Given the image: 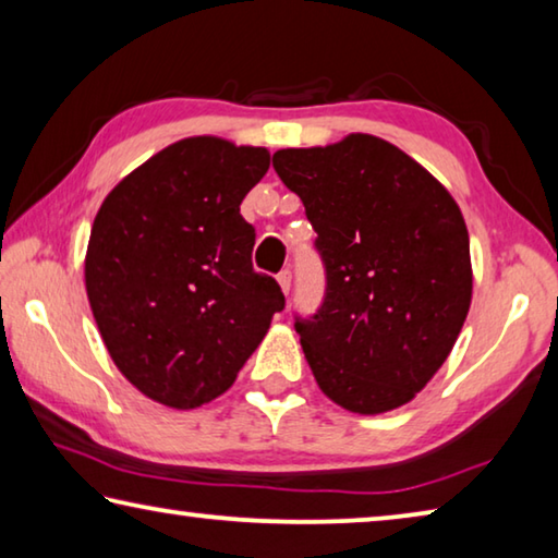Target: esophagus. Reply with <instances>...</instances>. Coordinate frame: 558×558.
<instances>
[{
	"label": "esophagus",
	"mask_w": 558,
	"mask_h": 558,
	"mask_svg": "<svg viewBox=\"0 0 558 558\" xmlns=\"http://www.w3.org/2000/svg\"><path fill=\"white\" fill-rule=\"evenodd\" d=\"M278 282H280L282 292H286V295H290V288H292V270H290V268H282V270L278 272Z\"/></svg>",
	"instance_id": "34e87169"
}]
</instances>
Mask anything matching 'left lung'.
I'll use <instances>...</instances> for the list:
<instances>
[{
  "label": "left lung",
  "instance_id": "1",
  "mask_svg": "<svg viewBox=\"0 0 558 558\" xmlns=\"http://www.w3.org/2000/svg\"><path fill=\"white\" fill-rule=\"evenodd\" d=\"M272 169L305 204L325 298L295 315L329 399L384 413L430 381L468 317L470 239L452 196L399 147L372 135L278 149Z\"/></svg>",
  "mask_w": 558,
  "mask_h": 558
}]
</instances>
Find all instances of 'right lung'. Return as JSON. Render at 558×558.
<instances>
[{
	"mask_svg": "<svg viewBox=\"0 0 558 558\" xmlns=\"http://www.w3.org/2000/svg\"><path fill=\"white\" fill-rule=\"evenodd\" d=\"M270 167L263 147L219 137L169 145L106 196L93 221L86 290L125 379L172 409H196L235 381L286 307L251 263L243 196Z\"/></svg>",
	"mask_w": 558,
	"mask_h": 558,
	"instance_id": "add662e5",
	"label": "right lung"
}]
</instances>
